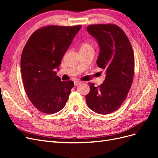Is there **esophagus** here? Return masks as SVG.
<instances>
[{
    "label": "esophagus",
    "mask_w": 158,
    "mask_h": 158,
    "mask_svg": "<svg viewBox=\"0 0 158 158\" xmlns=\"http://www.w3.org/2000/svg\"><path fill=\"white\" fill-rule=\"evenodd\" d=\"M80 84H81V82L80 81H74V85L75 86H77Z\"/></svg>",
    "instance_id": "34e87169"
}]
</instances>
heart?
<instances>
[{"mask_svg":"<svg viewBox=\"0 0 158 158\" xmlns=\"http://www.w3.org/2000/svg\"><path fill=\"white\" fill-rule=\"evenodd\" d=\"M80 50H93V46L89 43L85 42L81 45Z\"/></svg>","mask_w":158,"mask_h":158,"instance_id":"obj_1","label":"heart"}]
</instances>
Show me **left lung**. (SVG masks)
Instances as JSON below:
<instances>
[{
    "label": "left lung",
    "instance_id": "left-lung-1",
    "mask_svg": "<svg viewBox=\"0 0 158 158\" xmlns=\"http://www.w3.org/2000/svg\"><path fill=\"white\" fill-rule=\"evenodd\" d=\"M87 31L98 42L99 52L97 64L106 71V77L99 87L89 84L85 96L88 107L101 114L116 111L125 101L132 83L135 57L128 37L113 24L91 25Z\"/></svg>",
    "mask_w": 158,
    "mask_h": 158
}]
</instances>
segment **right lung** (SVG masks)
I'll return each instance as SVG.
<instances>
[{"mask_svg": "<svg viewBox=\"0 0 158 158\" xmlns=\"http://www.w3.org/2000/svg\"><path fill=\"white\" fill-rule=\"evenodd\" d=\"M81 26H49L30 36L21 56V72L26 92L40 111L53 114L63 109L69 99L73 81L62 82L56 76L64 55Z\"/></svg>", "mask_w": 158, "mask_h": 158, "instance_id": "add662e5", "label": "right lung"}]
</instances>
